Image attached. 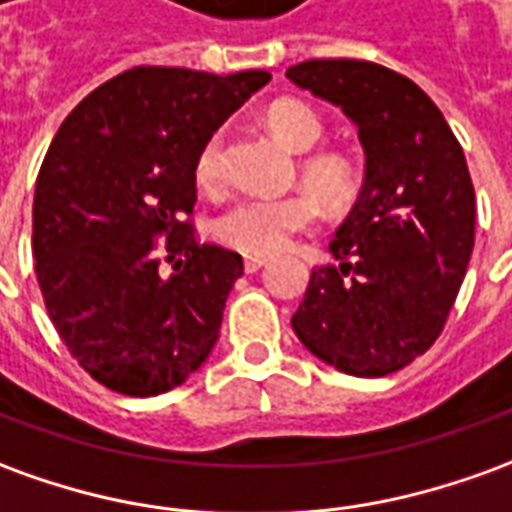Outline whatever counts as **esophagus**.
I'll return each mask as SVG.
<instances>
[{"instance_id": "esophagus-1", "label": "esophagus", "mask_w": 512, "mask_h": 512, "mask_svg": "<svg viewBox=\"0 0 512 512\" xmlns=\"http://www.w3.org/2000/svg\"><path fill=\"white\" fill-rule=\"evenodd\" d=\"M266 263H268V257H266V255H246V257H244L246 274H255V271H260V268L266 266Z\"/></svg>"}]
</instances>
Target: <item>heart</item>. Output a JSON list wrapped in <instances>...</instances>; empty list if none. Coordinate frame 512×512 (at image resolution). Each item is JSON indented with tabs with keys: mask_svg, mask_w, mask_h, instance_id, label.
Segmentation results:
<instances>
[{
	"mask_svg": "<svg viewBox=\"0 0 512 512\" xmlns=\"http://www.w3.org/2000/svg\"><path fill=\"white\" fill-rule=\"evenodd\" d=\"M271 135L291 152H310L324 135V124L302 102H277L266 113ZM196 185L213 194L224 182V132L207 135L194 157ZM302 180L327 205H343L355 191V171L349 160L338 155L307 157L302 163ZM321 219V205L312 194L288 196H241L224 207L213 232L221 244L246 255H274L291 244L293 235L313 230Z\"/></svg>",
	"mask_w": 512,
	"mask_h": 512,
	"instance_id": "b5f03b06",
	"label": "heart"
}]
</instances>
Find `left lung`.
I'll list each match as a JSON object with an SVG mask.
<instances>
[{
	"label": "left lung",
	"instance_id": "1",
	"mask_svg": "<svg viewBox=\"0 0 512 512\" xmlns=\"http://www.w3.org/2000/svg\"><path fill=\"white\" fill-rule=\"evenodd\" d=\"M285 77L357 127L366 180L330 252L313 268L291 327L352 377H385L430 349L474 249L466 155L430 96L368 60H305Z\"/></svg>",
	"mask_w": 512,
	"mask_h": 512
}]
</instances>
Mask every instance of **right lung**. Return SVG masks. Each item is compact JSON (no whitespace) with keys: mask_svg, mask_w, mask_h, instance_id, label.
<instances>
[{"mask_svg":"<svg viewBox=\"0 0 512 512\" xmlns=\"http://www.w3.org/2000/svg\"><path fill=\"white\" fill-rule=\"evenodd\" d=\"M268 80L260 69L138 66L60 124L35 182V274L63 343L110 391H171L219 341L244 260L196 244L182 219L196 202V149ZM155 237L167 238L163 250Z\"/></svg>","mask_w":512,"mask_h":512,"instance_id":"right-lung-1","label":"right lung"}]
</instances>
